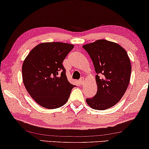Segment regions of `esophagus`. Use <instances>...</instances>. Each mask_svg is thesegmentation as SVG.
<instances>
[{
	"instance_id": "34e87169",
	"label": "esophagus",
	"mask_w": 149,
	"mask_h": 149,
	"mask_svg": "<svg viewBox=\"0 0 149 149\" xmlns=\"http://www.w3.org/2000/svg\"><path fill=\"white\" fill-rule=\"evenodd\" d=\"M79 84H80L81 85L84 84V78H81L80 79H79Z\"/></svg>"
}]
</instances>
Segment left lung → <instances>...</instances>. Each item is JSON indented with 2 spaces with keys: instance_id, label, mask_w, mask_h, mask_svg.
I'll return each instance as SVG.
<instances>
[{
  "instance_id": "obj_1",
  "label": "left lung",
  "mask_w": 149,
  "mask_h": 149,
  "mask_svg": "<svg viewBox=\"0 0 149 149\" xmlns=\"http://www.w3.org/2000/svg\"><path fill=\"white\" fill-rule=\"evenodd\" d=\"M83 48L89 54L96 72L97 93L87 98L94 109L105 110L121 99L130 82L131 66L127 51L115 42L98 40Z\"/></svg>"
}]
</instances>
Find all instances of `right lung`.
I'll use <instances>...</instances> for the list:
<instances>
[{"label":"right lung","instance_id":"1","mask_svg":"<svg viewBox=\"0 0 149 149\" xmlns=\"http://www.w3.org/2000/svg\"><path fill=\"white\" fill-rule=\"evenodd\" d=\"M74 45L62 42L41 43L33 49L22 64L25 88L42 107L56 109L68 100L74 85L68 81L63 60Z\"/></svg>","mask_w":149,"mask_h":149}]
</instances>
